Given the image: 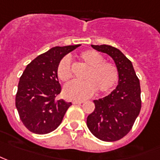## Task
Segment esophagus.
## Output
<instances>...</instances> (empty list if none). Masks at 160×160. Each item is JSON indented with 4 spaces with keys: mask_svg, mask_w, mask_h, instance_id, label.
Here are the masks:
<instances>
[{
    "mask_svg": "<svg viewBox=\"0 0 160 160\" xmlns=\"http://www.w3.org/2000/svg\"><path fill=\"white\" fill-rule=\"evenodd\" d=\"M83 102H84V101H82V100H73L72 101L73 104H75V105H78V104H82Z\"/></svg>",
    "mask_w": 160,
    "mask_h": 160,
    "instance_id": "esophagus-1",
    "label": "esophagus"
}]
</instances>
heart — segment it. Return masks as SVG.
<instances>
[{
	"label": "heart",
	"instance_id": "obj_1",
	"mask_svg": "<svg viewBox=\"0 0 160 160\" xmlns=\"http://www.w3.org/2000/svg\"><path fill=\"white\" fill-rule=\"evenodd\" d=\"M78 59L87 69L84 72L83 81H74L67 84L63 94L68 99L82 100L91 97L97 90L98 92H109L117 83L119 71L115 64L104 61L103 56L94 50H85L78 55ZM58 78L68 82L72 78L71 62L68 57H63L57 65Z\"/></svg>",
	"mask_w": 160,
	"mask_h": 160
}]
</instances>
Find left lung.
I'll list each match as a JSON object with an SVG mask.
<instances>
[{
    "mask_svg": "<svg viewBox=\"0 0 160 160\" xmlns=\"http://www.w3.org/2000/svg\"><path fill=\"white\" fill-rule=\"evenodd\" d=\"M112 58L119 71V84L107 97L94 100L95 109L87 117V127L98 139L114 142L132 128L142 107L141 88L131 62L117 48L92 45Z\"/></svg>",
    "mask_w": 160,
    "mask_h": 160,
    "instance_id": "1",
    "label": "left lung"
}]
</instances>
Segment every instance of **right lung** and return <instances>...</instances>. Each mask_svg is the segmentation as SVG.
<instances>
[{
  "mask_svg": "<svg viewBox=\"0 0 160 160\" xmlns=\"http://www.w3.org/2000/svg\"><path fill=\"white\" fill-rule=\"evenodd\" d=\"M79 46L51 48L24 69L18 83L16 108L22 122L31 132L44 135L53 131L72 105L57 98L62 88L56 69L63 56Z\"/></svg>",
  "mask_w": 160,
  "mask_h": 160,
  "instance_id": "right-lung-1",
  "label": "right lung"
}]
</instances>
